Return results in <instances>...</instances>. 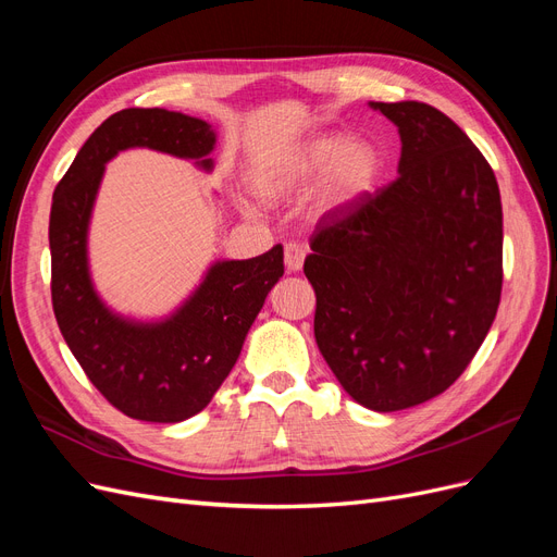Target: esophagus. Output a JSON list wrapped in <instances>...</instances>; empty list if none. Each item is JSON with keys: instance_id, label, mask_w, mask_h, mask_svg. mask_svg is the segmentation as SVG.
<instances>
[{"instance_id": "esophagus-1", "label": "esophagus", "mask_w": 557, "mask_h": 557, "mask_svg": "<svg viewBox=\"0 0 557 557\" xmlns=\"http://www.w3.org/2000/svg\"><path fill=\"white\" fill-rule=\"evenodd\" d=\"M305 256H307L305 246H299L295 242H288V244H285V250H283L285 269H288V272H299L301 264H305Z\"/></svg>"}]
</instances>
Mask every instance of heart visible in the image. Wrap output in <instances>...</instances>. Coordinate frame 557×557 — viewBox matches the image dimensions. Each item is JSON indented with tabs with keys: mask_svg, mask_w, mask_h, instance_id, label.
<instances>
[{
	"mask_svg": "<svg viewBox=\"0 0 557 557\" xmlns=\"http://www.w3.org/2000/svg\"><path fill=\"white\" fill-rule=\"evenodd\" d=\"M381 170V158L374 144L358 137H320L267 170L260 176V188L269 197L307 188L325 176V193L334 205L362 197L374 188Z\"/></svg>",
	"mask_w": 557,
	"mask_h": 557,
	"instance_id": "heart-1",
	"label": "heart"
}]
</instances>
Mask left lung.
I'll return each instance as SVG.
<instances>
[{
    "instance_id": "1",
    "label": "left lung",
    "mask_w": 557,
    "mask_h": 557,
    "mask_svg": "<svg viewBox=\"0 0 557 557\" xmlns=\"http://www.w3.org/2000/svg\"><path fill=\"white\" fill-rule=\"evenodd\" d=\"M397 125L399 176L320 218L305 274L315 344L372 411L442 395L491 330L502 295V201L481 150L423 102H369Z\"/></svg>"
}]
</instances>
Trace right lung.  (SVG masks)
Returning a JSON list of instances; mask_svg holds the SVG:
<instances>
[{
    "label": "right lung",
    "instance_id": "1",
    "mask_svg": "<svg viewBox=\"0 0 557 557\" xmlns=\"http://www.w3.org/2000/svg\"><path fill=\"white\" fill-rule=\"evenodd\" d=\"M127 148L195 160L211 172L215 132L166 109H123L83 144L50 207V295L60 332L92 385L117 411L148 423L199 413L237 362L252 320L283 276V246L250 260H218L199 288L156 323L113 313L88 267V227L107 162Z\"/></svg>",
    "mask_w": 557,
    "mask_h": 557
}]
</instances>
